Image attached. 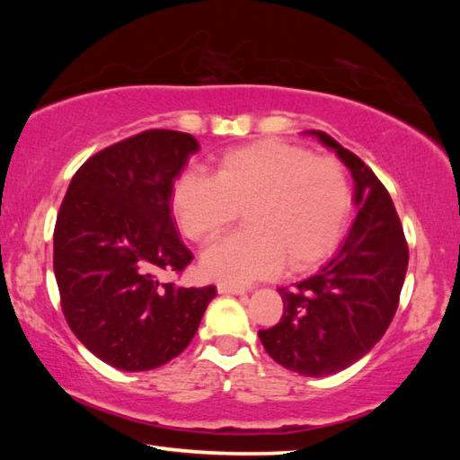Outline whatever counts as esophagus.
I'll use <instances>...</instances> for the list:
<instances>
[{"instance_id":"1","label":"esophagus","mask_w":460,"mask_h":460,"mask_svg":"<svg viewBox=\"0 0 460 460\" xmlns=\"http://www.w3.org/2000/svg\"><path fill=\"white\" fill-rule=\"evenodd\" d=\"M217 292L219 295H245V288L235 287V285H225V282H221V285H217Z\"/></svg>"}]
</instances>
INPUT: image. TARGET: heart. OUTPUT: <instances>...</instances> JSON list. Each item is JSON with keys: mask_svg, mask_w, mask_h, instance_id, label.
I'll return each mask as SVG.
<instances>
[{"mask_svg": "<svg viewBox=\"0 0 460 460\" xmlns=\"http://www.w3.org/2000/svg\"><path fill=\"white\" fill-rule=\"evenodd\" d=\"M172 208L195 243L217 239L243 211L247 229L205 251L201 269L215 280L247 285L285 265L306 270L326 259L346 229L351 188L338 158L261 140L225 152L213 178L180 173Z\"/></svg>", "mask_w": 460, "mask_h": 460, "instance_id": "obj_1", "label": "heart"}]
</instances>
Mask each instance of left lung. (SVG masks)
I'll return each mask as SVG.
<instances>
[{"instance_id": "1", "label": "left lung", "mask_w": 460, "mask_h": 460, "mask_svg": "<svg viewBox=\"0 0 460 460\" xmlns=\"http://www.w3.org/2000/svg\"><path fill=\"white\" fill-rule=\"evenodd\" d=\"M312 134L349 168L358 215L346 241L316 275L279 288L282 316L279 324L259 330V338L277 364L324 377L364 358L385 334L399 305L409 249L377 175L326 132Z\"/></svg>"}]
</instances>
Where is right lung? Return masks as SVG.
I'll return each mask as SVG.
<instances>
[{"label": "right lung", "instance_id": "1", "mask_svg": "<svg viewBox=\"0 0 460 460\" xmlns=\"http://www.w3.org/2000/svg\"><path fill=\"white\" fill-rule=\"evenodd\" d=\"M198 150L191 134L146 130L91 155L65 193L53 235L61 308L73 334L112 367L168 364L217 295L160 280L193 261L170 203L173 180Z\"/></svg>", "mask_w": 460, "mask_h": 460}]
</instances>
